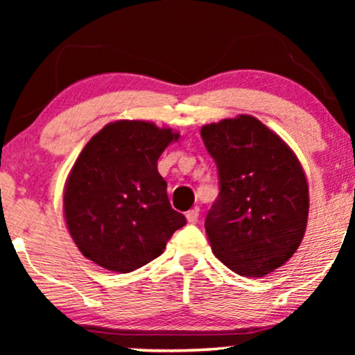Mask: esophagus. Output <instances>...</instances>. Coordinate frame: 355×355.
<instances>
[{
  "label": "esophagus",
  "instance_id": "esophagus-1",
  "mask_svg": "<svg viewBox=\"0 0 355 355\" xmlns=\"http://www.w3.org/2000/svg\"><path fill=\"white\" fill-rule=\"evenodd\" d=\"M186 218H187L189 223L196 225V223L198 221V208H192V210H189L186 213Z\"/></svg>",
  "mask_w": 355,
  "mask_h": 355
}]
</instances>
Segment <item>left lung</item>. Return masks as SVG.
Returning a JSON list of instances; mask_svg holds the SVG:
<instances>
[{
  "label": "left lung",
  "mask_w": 355,
  "mask_h": 355,
  "mask_svg": "<svg viewBox=\"0 0 355 355\" xmlns=\"http://www.w3.org/2000/svg\"><path fill=\"white\" fill-rule=\"evenodd\" d=\"M200 134L220 178V196L205 218L213 254L234 273L261 278L284 265L304 239V169L288 144L254 116L207 124Z\"/></svg>",
  "instance_id": "left-lung-1"
}]
</instances>
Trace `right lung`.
I'll use <instances>...</instances> for the list:
<instances>
[{
  "instance_id": "right-lung-1",
  "label": "right lung",
  "mask_w": 355,
  "mask_h": 355,
  "mask_svg": "<svg viewBox=\"0 0 355 355\" xmlns=\"http://www.w3.org/2000/svg\"><path fill=\"white\" fill-rule=\"evenodd\" d=\"M179 139L148 121H114L77 157L64 187V218L82 255L101 268L129 273L163 254L186 225L173 210L159 155Z\"/></svg>"
}]
</instances>
